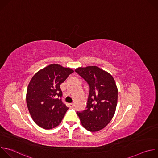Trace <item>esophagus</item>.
I'll return each mask as SVG.
<instances>
[{
  "mask_svg": "<svg viewBox=\"0 0 158 158\" xmlns=\"http://www.w3.org/2000/svg\"><path fill=\"white\" fill-rule=\"evenodd\" d=\"M69 106L70 107H74V103H71V104H69Z\"/></svg>",
  "mask_w": 158,
  "mask_h": 158,
  "instance_id": "esophagus-1",
  "label": "esophagus"
}]
</instances>
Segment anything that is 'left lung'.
Returning a JSON list of instances; mask_svg holds the SVG:
<instances>
[{"mask_svg":"<svg viewBox=\"0 0 158 158\" xmlns=\"http://www.w3.org/2000/svg\"><path fill=\"white\" fill-rule=\"evenodd\" d=\"M89 86L86 109L77 112L82 126L91 132L105 127L113 118L118 102V88L109 73L97 66L76 70Z\"/></svg>","mask_w":158,"mask_h":158,"instance_id":"obj_1","label":"left lung"}]
</instances>
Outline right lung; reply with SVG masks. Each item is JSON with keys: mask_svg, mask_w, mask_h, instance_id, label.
<instances>
[{"mask_svg": "<svg viewBox=\"0 0 158 158\" xmlns=\"http://www.w3.org/2000/svg\"><path fill=\"white\" fill-rule=\"evenodd\" d=\"M74 72L68 67L51 64L38 71L27 90L26 102L34 121L45 129L56 127L69 108L62 102L60 85Z\"/></svg>", "mask_w": 158, "mask_h": 158, "instance_id": "1", "label": "right lung"}]
</instances>
